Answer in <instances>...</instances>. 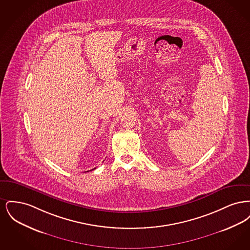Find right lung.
Returning a JSON list of instances; mask_svg holds the SVG:
<instances>
[{"mask_svg": "<svg viewBox=\"0 0 250 250\" xmlns=\"http://www.w3.org/2000/svg\"><path fill=\"white\" fill-rule=\"evenodd\" d=\"M95 168H94V169H95ZM92 170H93V169H92Z\"/></svg>", "mask_w": 250, "mask_h": 250, "instance_id": "1", "label": "right lung"}]
</instances>
